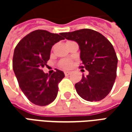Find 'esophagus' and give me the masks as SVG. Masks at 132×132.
I'll return each mask as SVG.
<instances>
[{
  "label": "esophagus",
  "mask_w": 132,
  "mask_h": 132,
  "mask_svg": "<svg viewBox=\"0 0 132 132\" xmlns=\"http://www.w3.org/2000/svg\"><path fill=\"white\" fill-rule=\"evenodd\" d=\"M70 73H71V72L70 71H64V74H65V76H69V75H70Z\"/></svg>",
  "instance_id": "34e87169"
}]
</instances>
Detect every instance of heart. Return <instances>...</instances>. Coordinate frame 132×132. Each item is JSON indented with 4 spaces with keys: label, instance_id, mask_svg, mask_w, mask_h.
<instances>
[{
    "label": "heart",
    "instance_id": "1",
    "mask_svg": "<svg viewBox=\"0 0 132 132\" xmlns=\"http://www.w3.org/2000/svg\"><path fill=\"white\" fill-rule=\"evenodd\" d=\"M73 65V61L71 59H63L59 63V66L61 69H67L71 68Z\"/></svg>",
    "mask_w": 132,
    "mask_h": 132
}]
</instances>
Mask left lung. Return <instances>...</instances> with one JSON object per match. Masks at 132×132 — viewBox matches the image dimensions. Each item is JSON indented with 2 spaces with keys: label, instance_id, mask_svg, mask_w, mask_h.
I'll return each mask as SVG.
<instances>
[{
  "label": "left lung",
  "instance_id": "8db88e82",
  "mask_svg": "<svg viewBox=\"0 0 132 132\" xmlns=\"http://www.w3.org/2000/svg\"><path fill=\"white\" fill-rule=\"evenodd\" d=\"M69 40L76 42L80 50L81 69L88 71L76 83L78 94L87 101H100L108 95L117 76V57L112 44L102 34L90 29L61 33Z\"/></svg>",
  "mask_w": 132,
  "mask_h": 132
}]
</instances>
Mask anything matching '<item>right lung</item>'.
Masks as SVG:
<instances>
[{
	"label": "right lung",
	"instance_id": "obj_1",
	"mask_svg": "<svg viewBox=\"0 0 132 132\" xmlns=\"http://www.w3.org/2000/svg\"><path fill=\"white\" fill-rule=\"evenodd\" d=\"M43 30L33 31L20 41L14 50L13 69L20 88L35 105L45 106L57 96L58 84L64 78L56 69L52 75L44 73L53 45L64 38Z\"/></svg>",
	"mask_w": 132,
	"mask_h": 132
}]
</instances>
